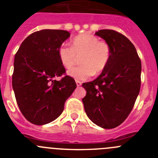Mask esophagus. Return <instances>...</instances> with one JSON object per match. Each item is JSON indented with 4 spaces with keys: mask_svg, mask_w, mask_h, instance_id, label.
<instances>
[{
    "mask_svg": "<svg viewBox=\"0 0 158 158\" xmlns=\"http://www.w3.org/2000/svg\"><path fill=\"white\" fill-rule=\"evenodd\" d=\"M76 86H80L81 85H82V82H81L80 81L76 80Z\"/></svg>",
    "mask_w": 158,
    "mask_h": 158,
    "instance_id": "esophagus-1",
    "label": "esophagus"
}]
</instances>
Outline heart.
Segmentation results:
<instances>
[{"label": "heart", "instance_id": "1", "mask_svg": "<svg viewBox=\"0 0 158 158\" xmlns=\"http://www.w3.org/2000/svg\"><path fill=\"white\" fill-rule=\"evenodd\" d=\"M111 55L107 43L90 33H82L71 41V47L64 44L59 48L58 57L61 64L69 69L79 58L80 66L68 71V75L77 80H86L93 75H99L106 69Z\"/></svg>", "mask_w": 158, "mask_h": 158}]
</instances>
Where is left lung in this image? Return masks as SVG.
<instances>
[{
    "mask_svg": "<svg viewBox=\"0 0 158 158\" xmlns=\"http://www.w3.org/2000/svg\"><path fill=\"white\" fill-rule=\"evenodd\" d=\"M110 45L108 64L92 82H84L82 98L89 119L104 129H114L130 114L141 84V61L135 47L127 37L111 29L96 32Z\"/></svg>",
    "mask_w": 158,
    "mask_h": 158,
    "instance_id": "obj_1",
    "label": "left lung"
}]
</instances>
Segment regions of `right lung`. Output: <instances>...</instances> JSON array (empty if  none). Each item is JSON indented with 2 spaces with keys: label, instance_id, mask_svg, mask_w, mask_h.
I'll return each instance as SVG.
<instances>
[{
  "label": "right lung",
  "instance_id": "right-lung-1",
  "mask_svg": "<svg viewBox=\"0 0 158 158\" xmlns=\"http://www.w3.org/2000/svg\"><path fill=\"white\" fill-rule=\"evenodd\" d=\"M70 36L68 31L42 29L26 37L15 56L12 87L24 117L42 126L61 115L66 100L76 88L74 79L65 76L58 49Z\"/></svg>",
  "mask_w": 158,
  "mask_h": 158
}]
</instances>
